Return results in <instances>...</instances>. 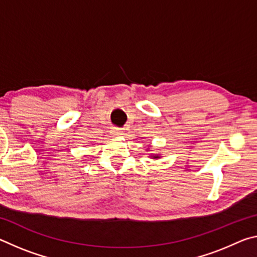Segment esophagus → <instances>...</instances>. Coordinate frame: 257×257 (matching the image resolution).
<instances>
[{
  "label": "esophagus",
  "instance_id": "1",
  "mask_svg": "<svg viewBox=\"0 0 257 257\" xmlns=\"http://www.w3.org/2000/svg\"><path fill=\"white\" fill-rule=\"evenodd\" d=\"M122 130L120 128H113L112 130V135H115V136H119V135H122Z\"/></svg>",
  "mask_w": 257,
  "mask_h": 257
}]
</instances>
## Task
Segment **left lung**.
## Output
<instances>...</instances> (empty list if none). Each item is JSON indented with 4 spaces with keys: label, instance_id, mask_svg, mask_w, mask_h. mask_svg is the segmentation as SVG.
Listing matches in <instances>:
<instances>
[{
    "label": "left lung",
    "instance_id": "left-lung-1",
    "mask_svg": "<svg viewBox=\"0 0 257 257\" xmlns=\"http://www.w3.org/2000/svg\"><path fill=\"white\" fill-rule=\"evenodd\" d=\"M152 158H153V159H159L160 156L159 155H152Z\"/></svg>",
    "mask_w": 257,
    "mask_h": 257
}]
</instances>
